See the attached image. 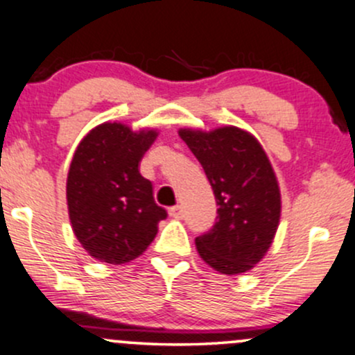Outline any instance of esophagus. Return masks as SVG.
Masks as SVG:
<instances>
[{
    "instance_id": "1",
    "label": "esophagus",
    "mask_w": 355,
    "mask_h": 355,
    "mask_svg": "<svg viewBox=\"0 0 355 355\" xmlns=\"http://www.w3.org/2000/svg\"><path fill=\"white\" fill-rule=\"evenodd\" d=\"M168 214H170V217H173V218H183V210H182L180 205L170 207Z\"/></svg>"
}]
</instances>
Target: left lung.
I'll list each match as a JSON object with an SVG mask.
<instances>
[{"label": "left lung", "mask_w": 355, "mask_h": 355, "mask_svg": "<svg viewBox=\"0 0 355 355\" xmlns=\"http://www.w3.org/2000/svg\"><path fill=\"white\" fill-rule=\"evenodd\" d=\"M178 135L205 170L218 205L217 222L195 239L198 254L220 274L250 270L270 248L280 220V190L267 153L237 126L182 128Z\"/></svg>", "instance_id": "8db88e82"}]
</instances>
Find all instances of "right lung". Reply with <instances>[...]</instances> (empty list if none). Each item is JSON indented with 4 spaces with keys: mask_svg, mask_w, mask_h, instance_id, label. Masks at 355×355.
I'll list each match as a JSON object with an SVG mask.
<instances>
[{
    "mask_svg": "<svg viewBox=\"0 0 355 355\" xmlns=\"http://www.w3.org/2000/svg\"><path fill=\"white\" fill-rule=\"evenodd\" d=\"M157 135V130L133 132L107 121L76 146L67 180L70 222L81 247L100 262L137 259L166 218L155 203L152 182L138 170Z\"/></svg>",
    "mask_w": 355,
    "mask_h": 355,
    "instance_id": "obj_1",
    "label": "right lung"
}]
</instances>
